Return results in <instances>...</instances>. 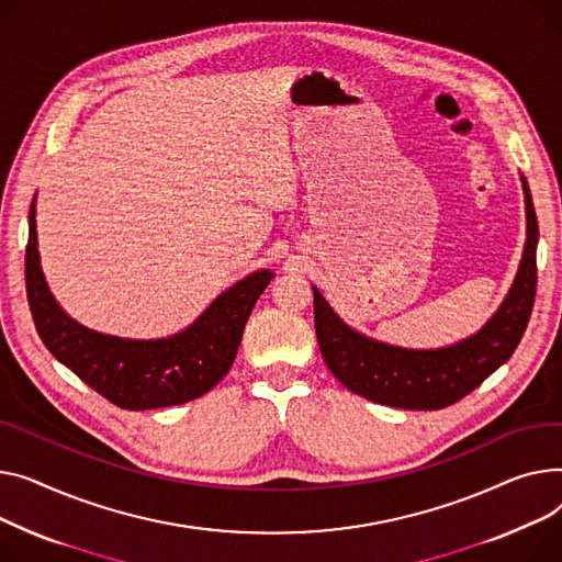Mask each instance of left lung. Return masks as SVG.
<instances>
[{
	"mask_svg": "<svg viewBox=\"0 0 562 562\" xmlns=\"http://www.w3.org/2000/svg\"><path fill=\"white\" fill-rule=\"evenodd\" d=\"M526 204V245L513 288L499 311L479 334L442 349H404L353 331L322 292L315 296V334L326 368L374 404L406 411H440L479 387L517 349L529 324L538 285V217L531 190L521 177Z\"/></svg>",
	"mask_w": 562,
	"mask_h": 562,
	"instance_id": "1",
	"label": "left lung"
}]
</instances>
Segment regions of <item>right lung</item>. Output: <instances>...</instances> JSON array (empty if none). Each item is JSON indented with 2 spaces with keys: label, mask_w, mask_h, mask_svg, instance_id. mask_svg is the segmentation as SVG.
I'll use <instances>...</instances> for the list:
<instances>
[{
  "label": "right lung",
  "mask_w": 562,
  "mask_h": 562,
  "mask_svg": "<svg viewBox=\"0 0 562 562\" xmlns=\"http://www.w3.org/2000/svg\"><path fill=\"white\" fill-rule=\"evenodd\" d=\"M274 272L260 270L224 290L186 331L128 340L90 331L52 296L41 270L36 204L29 211L24 256L26 300L45 347L111 404L126 411L177 406L202 397L234 366L245 324Z\"/></svg>",
  "instance_id": "1"
}]
</instances>
